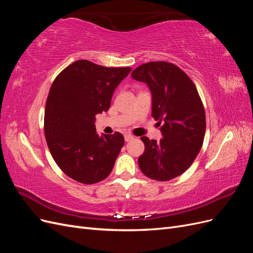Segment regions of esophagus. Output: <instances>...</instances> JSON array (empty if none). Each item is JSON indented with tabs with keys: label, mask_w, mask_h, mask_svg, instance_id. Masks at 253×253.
<instances>
[{
	"label": "esophagus",
	"mask_w": 253,
	"mask_h": 253,
	"mask_svg": "<svg viewBox=\"0 0 253 253\" xmlns=\"http://www.w3.org/2000/svg\"><path fill=\"white\" fill-rule=\"evenodd\" d=\"M134 138L133 137V135H131V134H126L125 135V140L127 142V141H131L132 139Z\"/></svg>",
	"instance_id": "esophagus-1"
}]
</instances>
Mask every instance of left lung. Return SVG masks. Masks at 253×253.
I'll return each instance as SVG.
<instances>
[{
	"mask_svg": "<svg viewBox=\"0 0 253 253\" xmlns=\"http://www.w3.org/2000/svg\"><path fill=\"white\" fill-rule=\"evenodd\" d=\"M132 78L148 84L152 93V117L163 122L159 141L141 137V172L167 181L186 172L200 153L206 133V115L197 88L189 76L173 63L157 61L141 64Z\"/></svg>",
	"mask_w": 253,
	"mask_h": 253,
	"instance_id": "8db88e82",
	"label": "left lung"
}]
</instances>
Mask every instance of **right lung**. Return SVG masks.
<instances>
[{
	"instance_id": "obj_1",
	"label": "right lung",
	"mask_w": 253,
	"mask_h": 253,
	"mask_svg": "<svg viewBox=\"0 0 253 253\" xmlns=\"http://www.w3.org/2000/svg\"><path fill=\"white\" fill-rule=\"evenodd\" d=\"M131 70L78 60L53 80L45 105L44 133L53 160L68 177L91 185L112 172L125 138L118 132L99 136L96 115L109 111L114 90Z\"/></svg>"
}]
</instances>
